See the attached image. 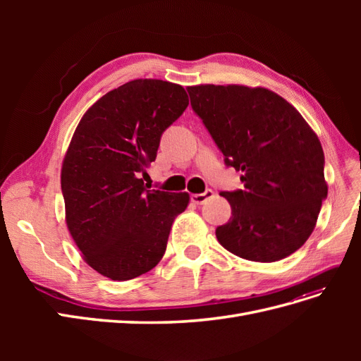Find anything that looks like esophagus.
Masks as SVG:
<instances>
[{"label": "esophagus", "instance_id": "34e87169", "mask_svg": "<svg viewBox=\"0 0 361 361\" xmlns=\"http://www.w3.org/2000/svg\"><path fill=\"white\" fill-rule=\"evenodd\" d=\"M211 197H214V191L212 190H206L202 194H192L191 195V202L194 204H203L207 199H211Z\"/></svg>", "mask_w": 361, "mask_h": 361}]
</instances>
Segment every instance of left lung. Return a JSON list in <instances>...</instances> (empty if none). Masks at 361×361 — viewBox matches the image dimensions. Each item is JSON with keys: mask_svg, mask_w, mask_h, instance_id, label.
Wrapping results in <instances>:
<instances>
[{"mask_svg": "<svg viewBox=\"0 0 361 361\" xmlns=\"http://www.w3.org/2000/svg\"><path fill=\"white\" fill-rule=\"evenodd\" d=\"M227 166L243 171L244 190L221 192L232 218L215 235L227 251L251 262H277L304 245L329 192L324 150L297 108L265 87L190 85Z\"/></svg>", "mask_w": 361, "mask_h": 361, "instance_id": "obj_1", "label": "left lung"}]
</instances>
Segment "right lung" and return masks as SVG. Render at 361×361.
Returning <instances> with one entry per match:
<instances>
[{"mask_svg":"<svg viewBox=\"0 0 361 361\" xmlns=\"http://www.w3.org/2000/svg\"><path fill=\"white\" fill-rule=\"evenodd\" d=\"M179 84L133 80L81 117L61 164L66 224L85 264L116 281L155 268L188 192L145 187L159 140L188 106Z\"/></svg>","mask_w":361,"mask_h":361,"instance_id":"1","label":"right lung"}]
</instances>
